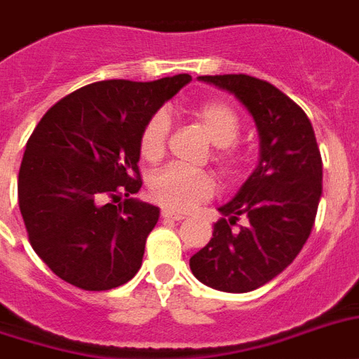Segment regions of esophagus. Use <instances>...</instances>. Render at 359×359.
I'll return each instance as SVG.
<instances>
[{"mask_svg": "<svg viewBox=\"0 0 359 359\" xmlns=\"http://www.w3.org/2000/svg\"><path fill=\"white\" fill-rule=\"evenodd\" d=\"M162 218L163 219H173V222H180V219H184V214L173 212V210H162Z\"/></svg>", "mask_w": 359, "mask_h": 359, "instance_id": "obj_1", "label": "esophagus"}]
</instances>
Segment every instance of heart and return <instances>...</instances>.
Masks as SVG:
<instances>
[{"instance_id":"1","label":"heart","mask_w":359,"mask_h":359,"mask_svg":"<svg viewBox=\"0 0 359 359\" xmlns=\"http://www.w3.org/2000/svg\"><path fill=\"white\" fill-rule=\"evenodd\" d=\"M194 117L207 132L208 140L218 147V160L227 169L235 168V154L231 152L229 145L238 137L240 121L235 109L225 102L201 104L194 111ZM169 121L163 114L152 115L147 121L140 134V154L147 162H158L165 152L168 143ZM152 199L168 210L186 212L196 208L199 203L212 197L216 190V180L208 171L188 169L182 165H169L158 171L149 182Z\"/></svg>"}]
</instances>
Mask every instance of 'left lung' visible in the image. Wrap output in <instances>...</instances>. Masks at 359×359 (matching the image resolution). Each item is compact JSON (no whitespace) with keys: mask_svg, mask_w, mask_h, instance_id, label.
<instances>
[{"mask_svg":"<svg viewBox=\"0 0 359 359\" xmlns=\"http://www.w3.org/2000/svg\"><path fill=\"white\" fill-rule=\"evenodd\" d=\"M231 93L253 117L259 162L236 196L218 208L212 238L190 259L203 285L250 292L283 272L309 238L323 196V160L304 109L268 81L245 74L199 76ZM244 217L246 225H230Z\"/></svg>","mask_w":359,"mask_h":359,"instance_id":"1","label":"left lung"}]
</instances>
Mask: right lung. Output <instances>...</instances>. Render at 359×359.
<instances>
[{
  "instance_id": "right-lung-1",
  "label": "right lung",
  "mask_w": 359,
  "mask_h": 359,
  "mask_svg": "<svg viewBox=\"0 0 359 359\" xmlns=\"http://www.w3.org/2000/svg\"><path fill=\"white\" fill-rule=\"evenodd\" d=\"M190 81H97L36 124L20 165L18 205L33 250L63 281L109 290L137 273L160 208L134 197L114 203L140 191L141 130Z\"/></svg>"
}]
</instances>
